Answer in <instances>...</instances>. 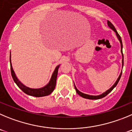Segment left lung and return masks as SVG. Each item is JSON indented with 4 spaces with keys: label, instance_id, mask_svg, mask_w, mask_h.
I'll list each match as a JSON object with an SVG mask.
<instances>
[{
    "label": "left lung",
    "instance_id": "8db88e82",
    "mask_svg": "<svg viewBox=\"0 0 132 132\" xmlns=\"http://www.w3.org/2000/svg\"><path fill=\"white\" fill-rule=\"evenodd\" d=\"M107 24H108V26H109V27H110V28L112 29V30H114L115 32H116V35H117V37H118V39H119L120 42L121 48H122V58H123V59H122V66H123V65H124V55H123V53H122V39H121V37L120 36L119 34H118V32H117V31H116V28H114V26L113 25H112V23H111V22H109V20H107ZM122 72H121V73H120V76H119V77H118V79L116 80V82H115V84H114L113 86H112V87H111V88L109 89V90H107V91H106V92H104V93H103V94L100 95L93 96V95H87V94H84V93H83L80 92V91H79V90H78V89H77L76 87V86H75V85H74L75 89H76V91L77 93H78V94L79 95H80L81 97H84V98H88V99H99V98H103V97H105V96L109 94V93L110 92V91H112V90L116 86V85L118 84V81H119L120 79V78H121V76H122Z\"/></svg>",
    "mask_w": 132,
    "mask_h": 132
}]
</instances>
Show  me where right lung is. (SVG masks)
<instances>
[{
  "label": "right lung",
  "instance_id": "add662e5",
  "mask_svg": "<svg viewBox=\"0 0 132 132\" xmlns=\"http://www.w3.org/2000/svg\"><path fill=\"white\" fill-rule=\"evenodd\" d=\"M10 70H11V74L12 76L13 79H14V82L16 83V85L19 87V88L21 89L25 93L31 96H34V97H44V96H47L50 95L54 91V88L56 86V78H57L58 74V70H59V66H56V68L54 70L53 75H52L51 79L50 80L49 83L47 84L46 86L41 89H31L29 87L25 86L24 85L20 82V81L17 79L16 75L14 73V70H13L11 64V60H10Z\"/></svg>",
  "mask_w": 132,
  "mask_h": 132
}]
</instances>
